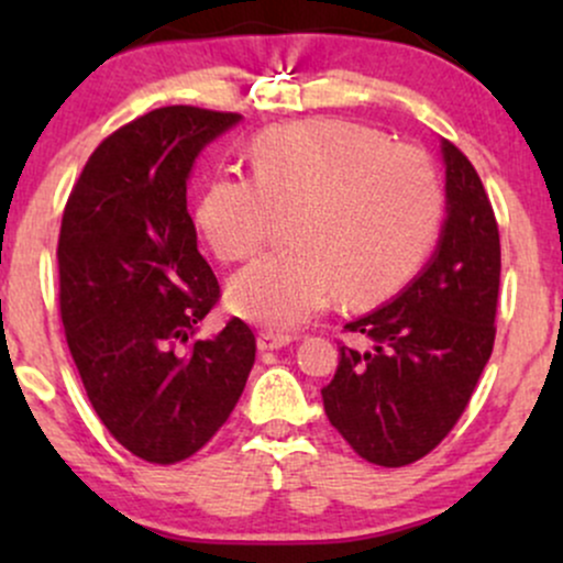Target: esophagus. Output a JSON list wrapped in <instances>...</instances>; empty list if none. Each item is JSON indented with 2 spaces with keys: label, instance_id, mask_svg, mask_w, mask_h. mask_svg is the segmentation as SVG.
I'll use <instances>...</instances> for the list:
<instances>
[{
  "label": "esophagus",
  "instance_id": "1",
  "mask_svg": "<svg viewBox=\"0 0 563 563\" xmlns=\"http://www.w3.org/2000/svg\"><path fill=\"white\" fill-rule=\"evenodd\" d=\"M290 341H294V335H288V333L262 331V333H260V339H256V344H260L262 352H273V349H283V346H288Z\"/></svg>",
  "mask_w": 563,
  "mask_h": 563
}]
</instances>
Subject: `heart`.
I'll return each instance as SVG.
<instances>
[{
    "mask_svg": "<svg viewBox=\"0 0 563 563\" xmlns=\"http://www.w3.org/2000/svg\"><path fill=\"white\" fill-rule=\"evenodd\" d=\"M249 156L254 179L214 177L196 206V228L224 264L251 260L277 217H290V249L232 277L228 301L243 320L294 331L335 296L373 307L399 294L434 249L444 192L418 147L307 119L264 129Z\"/></svg>",
    "mask_w": 563,
    "mask_h": 563,
    "instance_id": "heart-1",
    "label": "heart"
}]
</instances>
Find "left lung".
I'll return each instance as SVG.
<instances>
[{"mask_svg":"<svg viewBox=\"0 0 563 563\" xmlns=\"http://www.w3.org/2000/svg\"><path fill=\"white\" fill-rule=\"evenodd\" d=\"M448 219L423 273L397 299L346 322L367 346H339L322 405L367 463L421 461L466 410L495 344L500 232L471 161L442 140Z\"/></svg>","mask_w":563,"mask_h":563,"instance_id":"1","label":"left lung"}]
</instances>
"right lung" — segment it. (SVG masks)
Instances as JSON below:
<instances>
[{"label":"right lung","instance_id":"obj_1","mask_svg":"<svg viewBox=\"0 0 563 563\" xmlns=\"http://www.w3.org/2000/svg\"><path fill=\"white\" fill-rule=\"evenodd\" d=\"M241 113L169 106L97 145L63 211L57 269L66 341L97 418L147 463L209 442L241 399L256 339L232 318L196 339L219 301L187 214L198 153Z\"/></svg>","mask_w":563,"mask_h":563}]
</instances>
